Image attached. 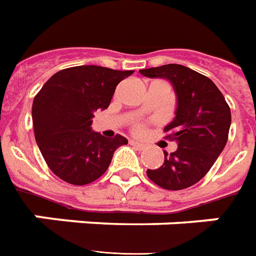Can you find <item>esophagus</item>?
I'll use <instances>...</instances> for the list:
<instances>
[{
  "label": "esophagus",
  "mask_w": 256,
  "mask_h": 256,
  "mask_svg": "<svg viewBox=\"0 0 256 256\" xmlns=\"http://www.w3.org/2000/svg\"><path fill=\"white\" fill-rule=\"evenodd\" d=\"M130 144L136 146L137 150H144V148H146V144H142V142H140V141L132 140V141H130Z\"/></svg>",
  "instance_id": "obj_1"
}]
</instances>
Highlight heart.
I'll return each instance as SVG.
<instances>
[{"instance_id": "obj_1", "label": "heart", "mask_w": 256, "mask_h": 256, "mask_svg": "<svg viewBox=\"0 0 256 256\" xmlns=\"http://www.w3.org/2000/svg\"><path fill=\"white\" fill-rule=\"evenodd\" d=\"M138 130H141V128H138Z\"/></svg>"}]
</instances>
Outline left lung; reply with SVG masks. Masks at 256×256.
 <instances>
[{"mask_svg":"<svg viewBox=\"0 0 256 256\" xmlns=\"http://www.w3.org/2000/svg\"><path fill=\"white\" fill-rule=\"evenodd\" d=\"M142 76L170 82L176 94L174 118L165 126L168 138L178 142L165 154L164 165L148 169L146 176L166 190H183L206 174L228 142L232 114L215 83L178 64L141 69Z\"/></svg>","mask_w":256,"mask_h":256,"instance_id":"1","label":"left lung"}]
</instances>
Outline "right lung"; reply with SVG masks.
<instances>
[{
	"label": "right lung",
	"mask_w": 256,
	"mask_h": 256,
	"mask_svg": "<svg viewBox=\"0 0 256 256\" xmlns=\"http://www.w3.org/2000/svg\"><path fill=\"white\" fill-rule=\"evenodd\" d=\"M133 70L83 65L60 70L34 97L36 142L48 168L66 183L84 186L108 169L114 152L128 140L92 132L96 110L110 106L116 86Z\"/></svg>",
	"instance_id": "1"
}]
</instances>
